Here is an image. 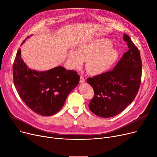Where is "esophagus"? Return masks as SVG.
Instances as JSON below:
<instances>
[{"mask_svg": "<svg viewBox=\"0 0 157 157\" xmlns=\"http://www.w3.org/2000/svg\"><path fill=\"white\" fill-rule=\"evenodd\" d=\"M85 81V78L82 76H80V79H79V82L81 83H84V82Z\"/></svg>", "mask_w": 157, "mask_h": 157, "instance_id": "esophagus-1", "label": "esophagus"}]
</instances>
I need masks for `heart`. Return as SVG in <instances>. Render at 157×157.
Returning a JSON list of instances; mask_svg holds the SVG:
<instances>
[{
	"mask_svg": "<svg viewBox=\"0 0 157 157\" xmlns=\"http://www.w3.org/2000/svg\"><path fill=\"white\" fill-rule=\"evenodd\" d=\"M118 56V52L112 47L111 40L106 38H94L81 43L78 51L72 49L68 60L72 67L79 68L86 61V69L92 76L108 71Z\"/></svg>",
	"mask_w": 157,
	"mask_h": 157,
	"instance_id": "1",
	"label": "heart"
}]
</instances>
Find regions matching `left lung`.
Returning <instances> with one entry per match:
<instances>
[{"label": "left lung", "instance_id": "8db88e82", "mask_svg": "<svg viewBox=\"0 0 157 157\" xmlns=\"http://www.w3.org/2000/svg\"><path fill=\"white\" fill-rule=\"evenodd\" d=\"M123 36L128 50L113 70L87 79L94 90L88 107L98 117L110 118L120 113L134 100L141 85V54L129 36Z\"/></svg>", "mask_w": 157, "mask_h": 157}]
</instances>
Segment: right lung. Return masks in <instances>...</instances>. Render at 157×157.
<instances>
[{
  "label": "right lung",
  "instance_id": "add662e5",
  "mask_svg": "<svg viewBox=\"0 0 157 157\" xmlns=\"http://www.w3.org/2000/svg\"><path fill=\"white\" fill-rule=\"evenodd\" d=\"M13 73L14 85L22 101L43 116L59 112L79 82L77 72L67 71L62 66L41 72L29 69L21 59L20 48L15 57Z\"/></svg>",
  "mask_w": 157,
  "mask_h": 157
}]
</instances>
